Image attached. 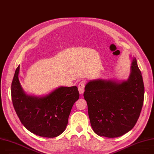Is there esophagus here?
I'll return each mask as SVG.
<instances>
[{
  "label": "esophagus",
  "mask_w": 154,
  "mask_h": 154,
  "mask_svg": "<svg viewBox=\"0 0 154 154\" xmlns=\"http://www.w3.org/2000/svg\"><path fill=\"white\" fill-rule=\"evenodd\" d=\"M84 88H85V82L82 81L78 85L79 92L81 94H82L84 92Z\"/></svg>",
  "instance_id": "1"
}]
</instances>
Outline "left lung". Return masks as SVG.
<instances>
[{
	"instance_id": "1",
	"label": "left lung",
	"mask_w": 154,
	"mask_h": 154,
	"mask_svg": "<svg viewBox=\"0 0 154 154\" xmlns=\"http://www.w3.org/2000/svg\"><path fill=\"white\" fill-rule=\"evenodd\" d=\"M126 81L96 79L86 84L84 97L93 131L99 136H122L135 125L144 99V85L137 61L133 57Z\"/></svg>"
}]
</instances>
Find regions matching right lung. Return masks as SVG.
<instances>
[{
  "instance_id": "right-lung-1",
  "label": "right lung",
  "mask_w": 154,
  "mask_h": 154,
  "mask_svg": "<svg viewBox=\"0 0 154 154\" xmlns=\"http://www.w3.org/2000/svg\"><path fill=\"white\" fill-rule=\"evenodd\" d=\"M19 65L11 85L12 104L20 121L34 134L47 138L61 135L72 106L79 98L77 87H59L42 96L26 94L19 80Z\"/></svg>"
}]
</instances>
